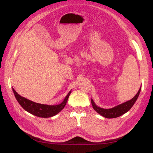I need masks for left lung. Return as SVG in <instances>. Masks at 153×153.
I'll use <instances>...</instances> for the list:
<instances>
[{"instance_id":"left-lung-1","label":"left lung","mask_w":153,"mask_h":153,"mask_svg":"<svg viewBox=\"0 0 153 153\" xmlns=\"http://www.w3.org/2000/svg\"><path fill=\"white\" fill-rule=\"evenodd\" d=\"M140 91H141V88L139 89L137 94L135 95L131 100L126 101V102L123 103L122 104H119L118 106L113 107V108H108V109H107V108H101V107L96 105V103H94V100L93 99H91V103H92L94 109L96 111L97 113H99V114H101V116H103V117H105V118H117V117H120V116L123 115L124 114L127 113L128 111L130 110V108L133 106L134 103L136 102L139 95H140Z\"/></svg>"}]
</instances>
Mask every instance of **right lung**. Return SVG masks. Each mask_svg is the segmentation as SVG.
<instances>
[{
    "label": "right lung",
    "instance_id": "obj_1",
    "mask_svg": "<svg viewBox=\"0 0 153 153\" xmlns=\"http://www.w3.org/2000/svg\"><path fill=\"white\" fill-rule=\"evenodd\" d=\"M13 94L21 106L24 108V110L28 111L31 114L36 116L38 117H42V118H48V117H52L53 116L60 112L65 106L66 105L67 101H68V98H69L70 94H71V91L68 93L66 97L63 100L61 103L57 105H47V104H41L34 101H31L30 100L26 99V98L21 96L18 94V93L13 88Z\"/></svg>",
    "mask_w": 153,
    "mask_h": 153
}]
</instances>
